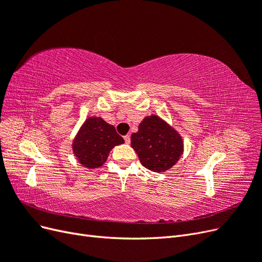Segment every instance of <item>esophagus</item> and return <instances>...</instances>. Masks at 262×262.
Here are the masks:
<instances>
[{
  "mask_svg": "<svg viewBox=\"0 0 262 262\" xmlns=\"http://www.w3.org/2000/svg\"><path fill=\"white\" fill-rule=\"evenodd\" d=\"M123 139H124V141H125V143H126V144H129L130 142H131V138H130L129 134H126V136H124V137H123Z\"/></svg>",
  "mask_w": 262,
  "mask_h": 262,
  "instance_id": "34e87169",
  "label": "esophagus"
}]
</instances>
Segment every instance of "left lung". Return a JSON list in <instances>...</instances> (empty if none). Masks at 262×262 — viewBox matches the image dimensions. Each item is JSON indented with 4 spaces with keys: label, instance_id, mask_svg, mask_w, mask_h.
I'll return each mask as SVG.
<instances>
[{
    "label": "left lung",
    "instance_id": "left-lung-1",
    "mask_svg": "<svg viewBox=\"0 0 262 262\" xmlns=\"http://www.w3.org/2000/svg\"><path fill=\"white\" fill-rule=\"evenodd\" d=\"M131 147L145 168L164 172L179 161L184 152V142L176 130L153 115L144 118L139 131L132 133Z\"/></svg>",
    "mask_w": 262,
    "mask_h": 262
}]
</instances>
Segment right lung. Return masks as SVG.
Listing matches in <instances>:
<instances>
[{"label":"right lung","mask_w":262,"mask_h":262,"mask_svg":"<svg viewBox=\"0 0 262 262\" xmlns=\"http://www.w3.org/2000/svg\"><path fill=\"white\" fill-rule=\"evenodd\" d=\"M124 143L116 128L99 117H90L73 141V152L84 167L97 168L107 161L110 149Z\"/></svg>","instance_id":"add662e5"}]
</instances>
